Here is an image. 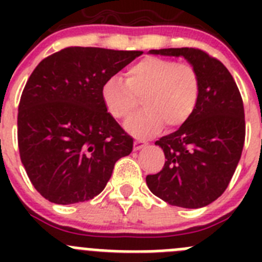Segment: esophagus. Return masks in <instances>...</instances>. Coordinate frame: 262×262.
<instances>
[{"label": "esophagus", "instance_id": "esophagus-1", "mask_svg": "<svg viewBox=\"0 0 262 262\" xmlns=\"http://www.w3.org/2000/svg\"><path fill=\"white\" fill-rule=\"evenodd\" d=\"M145 145H147V142H145V140H143V139H135V142H134V149H135V151H139V149H142Z\"/></svg>", "mask_w": 262, "mask_h": 262}]
</instances>
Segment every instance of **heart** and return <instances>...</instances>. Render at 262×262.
Segmentation results:
<instances>
[{
    "mask_svg": "<svg viewBox=\"0 0 262 262\" xmlns=\"http://www.w3.org/2000/svg\"><path fill=\"white\" fill-rule=\"evenodd\" d=\"M198 72L190 64L149 56L127 71L126 81L110 78L102 88L106 108L115 119H126L143 98L144 110L129 118L126 128L135 135H154L181 126L195 110L200 98Z\"/></svg>",
    "mask_w": 262,
    "mask_h": 262,
    "instance_id": "1",
    "label": "heart"
}]
</instances>
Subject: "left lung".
<instances>
[{
    "label": "left lung",
    "mask_w": 262,
    "mask_h": 262,
    "mask_svg": "<svg viewBox=\"0 0 262 262\" xmlns=\"http://www.w3.org/2000/svg\"><path fill=\"white\" fill-rule=\"evenodd\" d=\"M154 55L184 56L196 69L201 90L191 117L177 131L160 138L164 168L148 174L149 190L185 209L210 205L224 193L242 157L244 106L228 69L198 48L151 50Z\"/></svg>",
    "instance_id": "1"
}]
</instances>
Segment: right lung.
I'll list each match as a JSON object with an SVG mask.
<instances>
[{"label":"right lung","mask_w":262,"mask_h":262,"mask_svg":"<svg viewBox=\"0 0 262 262\" xmlns=\"http://www.w3.org/2000/svg\"><path fill=\"white\" fill-rule=\"evenodd\" d=\"M142 51L67 47L41 60L18 106V148L30 181L50 202L93 200L134 139L107 113L102 88Z\"/></svg>","instance_id":"1"}]
</instances>
